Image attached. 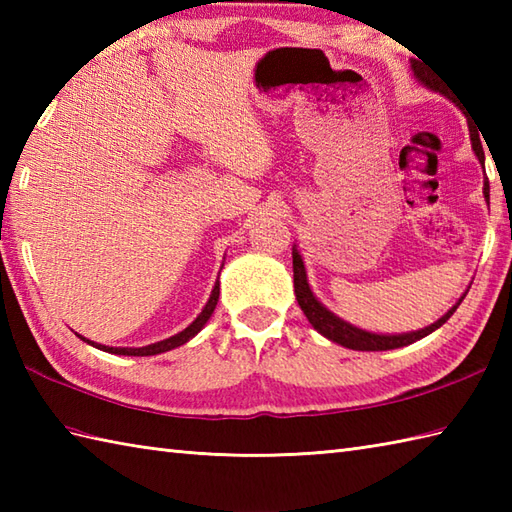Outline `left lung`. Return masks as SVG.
Listing matches in <instances>:
<instances>
[{
	"instance_id": "8db88e82",
	"label": "left lung",
	"mask_w": 512,
	"mask_h": 512,
	"mask_svg": "<svg viewBox=\"0 0 512 512\" xmlns=\"http://www.w3.org/2000/svg\"><path fill=\"white\" fill-rule=\"evenodd\" d=\"M411 70H413V74H416V79L427 85V88L436 90V92L440 90V81L433 79V76L429 74V70H424L420 63L413 61L411 63ZM471 143H473V151H475L477 160H480L482 165H484V149H482L480 136H477V129H471ZM488 191H491V187H488V182H484V198H486V202H488ZM292 273H295V295H297V301H299L303 314H306L308 321L312 323V328L317 330L319 334H323L325 339H330V341L339 343L343 347H350V350H361V352L396 350V347H405V345H411V343L424 339V336L431 334V332H436L440 325L447 323L451 319V314L458 310L462 299L466 297V292H464V295L460 297V301L455 303V306L447 314H444V317H440L436 323L427 325V328H424V330L407 332V334H374V332L361 330V328H356V325L339 319L334 312H330L317 297L312 295L310 284H308V277H306V266H303V259H301L297 248H292Z\"/></svg>"
}]
</instances>
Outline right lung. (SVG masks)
Segmentation results:
<instances>
[{
  "instance_id": "add662e5",
  "label": "right lung",
  "mask_w": 512,
  "mask_h": 512,
  "mask_svg": "<svg viewBox=\"0 0 512 512\" xmlns=\"http://www.w3.org/2000/svg\"><path fill=\"white\" fill-rule=\"evenodd\" d=\"M217 299H220V281H215V286L211 290V297L209 301H206V306L202 308V312L198 314V319H195L189 328H184L182 332L169 336V339L165 341H158V343H151V345H145V347H110V345H101V343H94V341H88L83 339V336L79 334V339L88 341L92 347H96V350H103V352H110V354H118V356H154V354H162V352H169L173 350V347H180L187 341H191L195 334H198L204 323L211 319V314L217 306Z\"/></svg>"
}]
</instances>
